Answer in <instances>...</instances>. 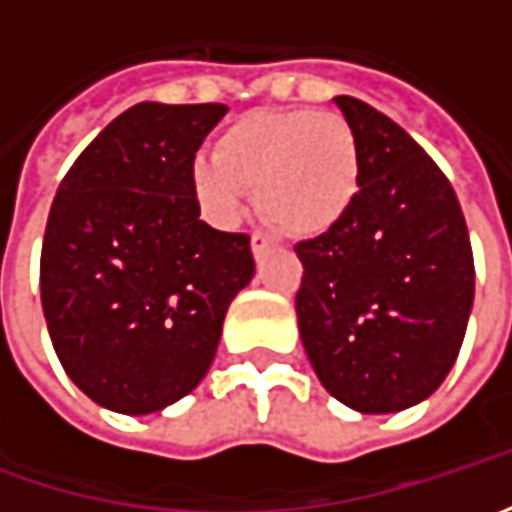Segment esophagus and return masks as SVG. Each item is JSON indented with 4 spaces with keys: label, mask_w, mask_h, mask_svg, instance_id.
<instances>
[{
    "label": "esophagus",
    "mask_w": 512,
    "mask_h": 512,
    "mask_svg": "<svg viewBox=\"0 0 512 512\" xmlns=\"http://www.w3.org/2000/svg\"><path fill=\"white\" fill-rule=\"evenodd\" d=\"M270 245H273V239H270L267 233H262V230H253V233H250V250H253L256 259H259Z\"/></svg>",
    "instance_id": "34e87169"
}]
</instances>
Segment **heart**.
<instances>
[{
  "mask_svg": "<svg viewBox=\"0 0 512 512\" xmlns=\"http://www.w3.org/2000/svg\"><path fill=\"white\" fill-rule=\"evenodd\" d=\"M190 182L216 225H236L256 190L267 222L310 239L356 205L362 150L353 125L333 110L259 108L219 133L213 156L193 159Z\"/></svg>",
  "mask_w": 512,
  "mask_h": 512,
  "instance_id": "1",
  "label": "heart"
}]
</instances>
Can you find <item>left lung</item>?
<instances>
[{"label": "left lung", "instance_id": "left-lung-1", "mask_svg": "<svg viewBox=\"0 0 512 512\" xmlns=\"http://www.w3.org/2000/svg\"><path fill=\"white\" fill-rule=\"evenodd\" d=\"M362 150V190L333 230L296 245L299 333L325 390L359 413L424 402L456 362L473 247L456 190L390 116L336 96Z\"/></svg>", "mask_w": 512, "mask_h": 512}]
</instances>
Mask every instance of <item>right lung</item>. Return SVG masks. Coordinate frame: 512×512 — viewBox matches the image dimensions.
I'll return each instance as SVG.
<instances>
[{
    "label": "right lung",
    "mask_w": 512,
    "mask_h": 512,
    "mask_svg": "<svg viewBox=\"0 0 512 512\" xmlns=\"http://www.w3.org/2000/svg\"><path fill=\"white\" fill-rule=\"evenodd\" d=\"M225 113L133 105L79 153L50 205L39 262L50 342L108 410L142 416L187 396L253 276L250 236L205 225L190 182Z\"/></svg>",
    "instance_id": "obj_1"
}]
</instances>
